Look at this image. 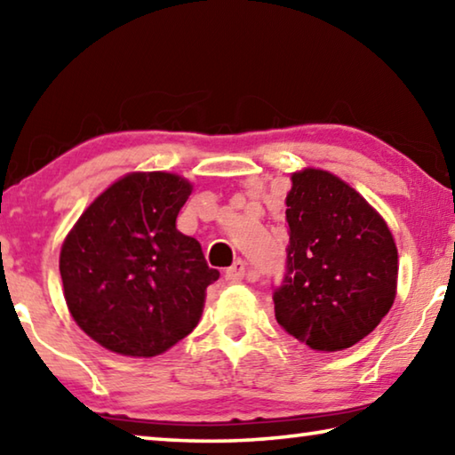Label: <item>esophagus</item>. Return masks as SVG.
Returning a JSON list of instances; mask_svg holds the SVG:
<instances>
[{
	"mask_svg": "<svg viewBox=\"0 0 455 455\" xmlns=\"http://www.w3.org/2000/svg\"><path fill=\"white\" fill-rule=\"evenodd\" d=\"M244 276V260L236 259L233 265L227 268V279L228 281H241Z\"/></svg>",
	"mask_w": 455,
	"mask_h": 455,
	"instance_id": "1",
	"label": "esophagus"
}]
</instances>
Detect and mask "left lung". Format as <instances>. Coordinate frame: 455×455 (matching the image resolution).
Returning <instances> with one entry per match:
<instances>
[{"mask_svg": "<svg viewBox=\"0 0 455 455\" xmlns=\"http://www.w3.org/2000/svg\"><path fill=\"white\" fill-rule=\"evenodd\" d=\"M287 195V273L276 323L315 351H341L379 325L395 301L397 246L371 204L335 174L305 168Z\"/></svg>", "mask_w": 455, "mask_h": 455, "instance_id": "8db88e82", "label": "left lung"}]
</instances>
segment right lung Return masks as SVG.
<instances>
[{
  "label": "right lung",
  "instance_id": "right-lung-1",
  "mask_svg": "<svg viewBox=\"0 0 455 455\" xmlns=\"http://www.w3.org/2000/svg\"><path fill=\"white\" fill-rule=\"evenodd\" d=\"M192 184L171 172H132L106 188L60 252L74 321L102 347L154 357L198 325L219 279L196 238L176 228Z\"/></svg>",
  "mask_w": 455,
  "mask_h": 455
}]
</instances>
